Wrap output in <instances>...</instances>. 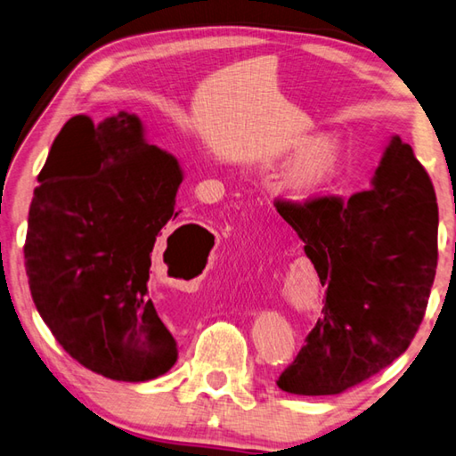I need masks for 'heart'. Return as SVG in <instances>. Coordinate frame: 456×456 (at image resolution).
Returning a JSON list of instances; mask_svg holds the SVG:
<instances>
[{
	"mask_svg": "<svg viewBox=\"0 0 456 456\" xmlns=\"http://www.w3.org/2000/svg\"><path fill=\"white\" fill-rule=\"evenodd\" d=\"M289 158H297L298 162L286 174L284 188L298 200L330 186L342 170V148L334 140L305 138L292 148Z\"/></svg>",
	"mask_w": 456,
	"mask_h": 456,
	"instance_id": "obj_1",
	"label": "heart"
}]
</instances>
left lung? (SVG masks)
<instances>
[{
  "label": "left lung",
  "mask_w": 456,
  "mask_h": 456,
  "mask_svg": "<svg viewBox=\"0 0 456 456\" xmlns=\"http://www.w3.org/2000/svg\"><path fill=\"white\" fill-rule=\"evenodd\" d=\"M374 186L348 200H276L324 286L322 314L276 385L340 395L387 369L417 334L438 258L436 194L412 148L390 140Z\"/></svg>",
  "instance_id": "8db88e82"
}]
</instances>
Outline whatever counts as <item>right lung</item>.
Returning a JSON list of instances; mask_svg holds the SVG:
<instances>
[{"instance_id":"right-lung-1","label":"right lung","mask_w":456,"mask_h":456,"mask_svg":"<svg viewBox=\"0 0 456 456\" xmlns=\"http://www.w3.org/2000/svg\"><path fill=\"white\" fill-rule=\"evenodd\" d=\"M37 182L23 256L31 298L55 340L111 380L143 382L170 370L178 345L148 282L156 238L182 212L178 159L143 140L138 116L118 111L100 124L74 116Z\"/></svg>"}]
</instances>
